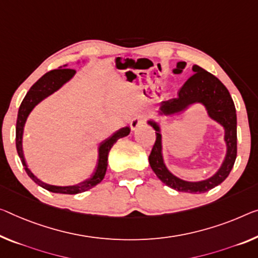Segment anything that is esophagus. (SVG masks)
I'll list each match as a JSON object with an SVG mask.
<instances>
[{
  "mask_svg": "<svg viewBox=\"0 0 258 258\" xmlns=\"http://www.w3.org/2000/svg\"><path fill=\"white\" fill-rule=\"evenodd\" d=\"M143 122H144V118L142 116L137 115L135 116L132 121H130V126H132V130H136L137 128H140V126L143 124Z\"/></svg>",
  "mask_w": 258,
  "mask_h": 258,
  "instance_id": "34e87169",
  "label": "esophagus"
}]
</instances>
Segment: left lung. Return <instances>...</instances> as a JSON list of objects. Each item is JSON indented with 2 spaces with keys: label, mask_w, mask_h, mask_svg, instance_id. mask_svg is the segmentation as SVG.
<instances>
[{
  "label": "left lung",
  "mask_w": 258,
  "mask_h": 258,
  "mask_svg": "<svg viewBox=\"0 0 258 258\" xmlns=\"http://www.w3.org/2000/svg\"><path fill=\"white\" fill-rule=\"evenodd\" d=\"M187 66V63L180 61L176 63V68L173 74L179 75ZM192 76L190 77L177 92V97L162 101L158 107L156 117H169L177 115L190 106L200 104L207 110L208 116L217 122L224 130V142L226 153L224 160L216 170V173L208 179L200 181H188L176 176L167 168L162 154V133L161 124L154 117L149 118L146 123L156 130V143L149 156L150 166L156 175L166 185L177 191L202 194L209 191L220 184L234 166L236 159V110L233 99L228 90L216 76L210 74L196 64L192 66Z\"/></svg>",
  "instance_id": "obj_1"
}]
</instances>
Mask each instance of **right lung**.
<instances>
[{"mask_svg":"<svg viewBox=\"0 0 258 258\" xmlns=\"http://www.w3.org/2000/svg\"><path fill=\"white\" fill-rule=\"evenodd\" d=\"M81 61H77V63ZM67 67H68V64H64L56 70H51L49 73L43 75L38 82H35L34 84L31 86V89L29 90V92L26 93L25 98L23 99L21 107H19L18 110L17 123H16V149H17V153L19 158H21L24 169H25L27 175H29L35 183L40 185L43 189L48 190L50 192L75 195V194L88 191L91 188H93L94 185L100 183L102 179L105 177L107 165H108V153L110 151V149H112V146L117 142V140L128 136L130 134V126H122V128L116 130L115 133H113L110 136L107 137L106 140H104L100 144H99L97 165L96 167H94L92 174H91L90 177H88L86 180L73 185H54L46 183V182L39 179L38 176H35L34 173H32V170H31L29 168V166H27L25 157H24V128H25L27 117H29L31 112L35 108V106L39 105L42 100H45L46 98H48L51 94L56 92V91L60 90L63 85L67 84V83H68L70 79H73V77L76 75V70L67 69Z\"/></svg>","mask_w":258,"mask_h":258,"instance_id":"1","label":"right lung"}]
</instances>
